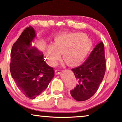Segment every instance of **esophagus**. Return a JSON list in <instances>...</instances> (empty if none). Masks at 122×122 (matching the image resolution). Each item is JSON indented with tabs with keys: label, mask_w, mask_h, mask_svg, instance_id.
I'll return each mask as SVG.
<instances>
[{
	"label": "esophagus",
	"mask_w": 122,
	"mask_h": 122,
	"mask_svg": "<svg viewBox=\"0 0 122 122\" xmlns=\"http://www.w3.org/2000/svg\"><path fill=\"white\" fill-rule=\"evenodd\" d=\"M55 72H56V74H57V75H58V74H60L61 73V70H56Z\"/></svg>",
	"instance_id": "1"
}]
</instances>
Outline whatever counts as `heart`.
Masks as SVG:
<instances>
[{
    "label": "heart",
    "instance_id": "1",
    "mask_svg": "<svg viewBox=\"0 0 122 122\" xmlns=\"http://www.w3.org/2000/svg\"><path fill=\"white\" fill-rule=\"evenodd\" d=\"M92 44L83 33L61 35L55 38L53 45L49 46L46 52L47 61L54 65L63 54V60L66 64L75 65L83 61L90 51Z\"/></svg>",
    "mask_w": 122,
    "mask_h": 122
}]
</instances>
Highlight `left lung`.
Segmentation results:
<instances>
[{"mask_svg":"<svg viewBox=\"0 0 122 122\" xmlns=\"http://www.w3.org/2000/svg\"><path fill=\"white\" fill-rule=\"evenodd\" d=\"M71 70L77 82L75 87L70 90V94L77 101L87 100L97 91L105 75L106 60L103 42L96 46L81 65Z\"/></svg>","mask_w":122,"mask_h":122,"instance_id":"8db88e82","label":"left lung"}]
</instances>
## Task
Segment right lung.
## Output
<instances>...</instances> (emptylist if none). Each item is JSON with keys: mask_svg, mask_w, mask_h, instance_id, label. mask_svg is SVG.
I'll use <instances>...</instances> for the list:
<instances>
[{"mask_svg": "<svg viewBox=\"0 0 122 122\" xmlns=\"http://www.w3.org/2000/svg\"><path fill=\"white\" fill-rule=\"evenodd\" d=\"M37 38L32 27H27L13 46L10 70L17 87L27 97L34 99L48 87L54 76L43 52L32 46Z\"/></svg>", "mask_w": 122, "mask_h": 122, "instance_id": "obj_1", "label": "right lung"}]
</instances>
